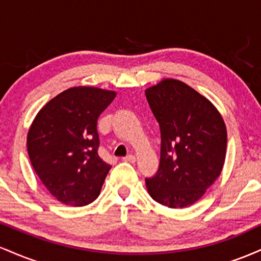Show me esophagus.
Masks as SVG:
<instances>
[{
    "label": "esophagus",
    "mask_w": 261,
    "mask_h": 261,
    "mask_svg": "<svg viewBox=\"0 0 261 261\" xmlns=\"http://www.w3.org/2000/svg\"><path fill=\"white\" fill-rule=\"evenodd\" d=\"M122 161L128 162V163H135V162H136V157H135V155H133V154H128V155H126V157L122 158Z\"/></svg>",
    "instance_id": "1"
}]
</instances>
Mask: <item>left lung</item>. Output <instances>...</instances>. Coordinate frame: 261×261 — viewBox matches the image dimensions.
<instances>
[{
	"label": "left lung",
	"mask_w": 261,
	"mask_h": 261,
	"mask_svg": "<svg viewBox=\"0 0 261 261\" xmlns=\"http://www.w3.org/2000/svg\"><path fill=\"white\" fill-rule=\"evenodd\" d=\"M145 93L161 128L160 168L146 178L148 194L170 208L188 207L222 172L226 124L207 98L181 81L162 80Z\"/></svg>",
	"instance_id": "obj_1"
}]
</instances>
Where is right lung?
<instances>
[{"mask_svg":"<svg viewBox=\"0 0 261 261\" xmlns=\"http://www.w3.org/2000/svg\"><path fill=\"white\" fill-rule=\"evenodd\" d=\"M116 92L72 87L47 101L27 136L29 160L56 200L85 206L100 193L112 166L98 154L97 121Z\"/></svg>","mask_w":261,"mask_h":261,"instance_id":"obj_1","label":"right lung"}]
</instances>
